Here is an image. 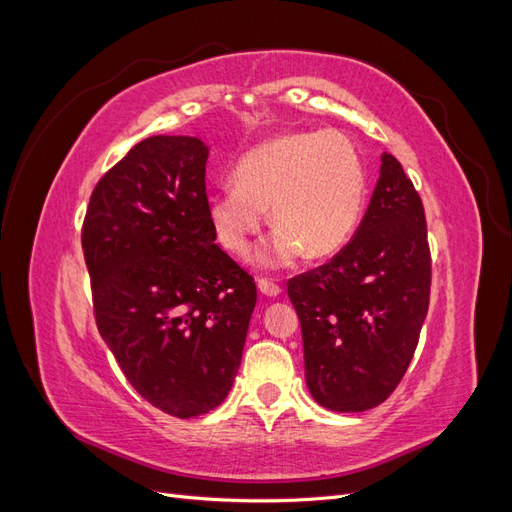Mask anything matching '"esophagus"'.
<instances>
[{
    "label": "esophagus",
    "mask_w": 512,
    "mask_h": 512,
    "mask_svg": "<svg viewBox=\"0 0 512 512\" xmlns=\"http://www.w3.org/2000/svg\"><path fill=\"white\" fill-rule=\"evenodd\" d=\"M258 290L265 294V297H280V294H282V288L271 280H265V277H260V280H258Z\"/></svg>",
    "instance_id": "esophagus-1"
}]
</instances>
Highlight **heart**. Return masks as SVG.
<instances>
[{
    "mask_svg": "<svg viewBox=\"0 0 512 512\" xmlns=\"http://www.w3.org/2000/svg\"><path fill=\"white\" fill-rule=\"evenodd\" d=\"M367 198L359 149L335 130L288 132L239 158L235 181L218 185L209 200L215 237L230 254H245L271 220L277 228L254 262L282 269L299 256L327 258L352 239Z\"/></svg>",
    "mask_w": 512,
    "mask_h": 512,
    "instance_id": "1",
    "label": "heart"
}]
</instances>
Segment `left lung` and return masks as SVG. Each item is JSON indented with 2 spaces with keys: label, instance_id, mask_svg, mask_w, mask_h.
Returning <instances> with one entry per match:
<instances>
[{
  "label": "left lung",
  "instance_id": "1",
  "mask_svg": "<svg viewBox=\"0 0 512 512\" xmlns=\"http://www.w3.org/2000/svg\"><path fill=\"white\" fill-rule=\"evenodd\" d=\"M431 256L421 196L382 153L380 177L352 241L288 282L303 333L305 382L320 406L365 412L404 378L427 316Z\"/></svg>",
  "mask_w": 512,
  "mask_h": 512
}]
</instances>
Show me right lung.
Returning a JSON list of instances; mask_svg holds the SVG:
<instances>
[{
	"mask_svg": "<svg viewBox=\"0 0 512 512\" xmlns=\"http://www.w3.org/2000/svg\"><path fill=\"white\" fill-rule=\"evenodd\" d=\"M196 136H149L98 181L83 222L96 324L136 393L192 418L218 408L241 365L254 277L209 220Z\"/></svg>",
	"mask_w": 512,
	"mask_h": 512,
	"instance_id": "right-lung-1",
	"label": "right lung"
}]
</instances>
